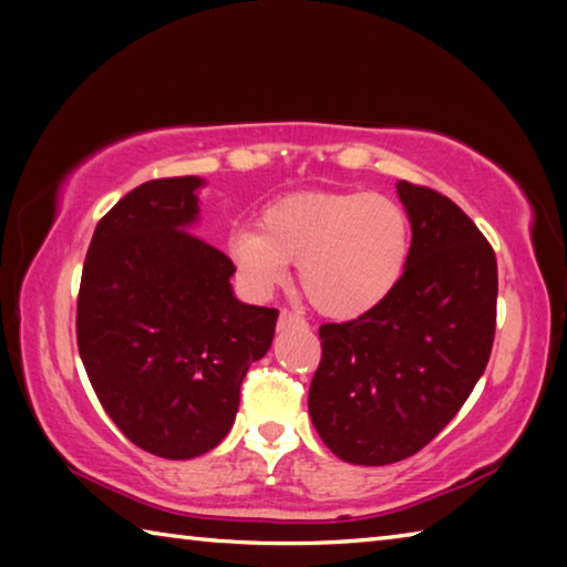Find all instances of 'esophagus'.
<instances>
[{
  "label": "esophagus",
  "mask_w": 567,
  "mask_h": 567,
  "mask_svg": "<svg viewBox=\"0 0 567 567\" xmlns=\"http://www.w3.org/2000/svg\"><path fill=\"white\" fill-rule=\"evenodd\" d=\"M277 324H280V328H302L305 320H302L297 312L282 310V312H280V322H277Z\"/></svg>",
  "instance_id": "obj_1"
}]
</instances>
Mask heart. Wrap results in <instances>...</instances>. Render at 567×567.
Listing matches in <instances>:
<instances>
[{"instance_id":"obj_1","label":"heart","mask_w":567,"mask_h":567,"mask_svg":"<svg viewBox=\"0 0 567 567\" xmlns=\"http://www.w3.org/2000/svg\"><path fill=\"white\" fill-rule=\"evenodd\" d=\"M412 223L392 197L368 192H297L277 199L260 229L237 227L227 255L239 282L257 297L300 265L305 300L324 318L370 312L400 285L410 260Z\"/></svg>"}]
</instances>
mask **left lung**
<instances>
[{"instance_id":"1","label":"left lung","mask_w":567,"mask_h":567,"mask_svg":"<svg viewBox=\"0 0 567 567\" xmlns=\"http://www.w3.org/2000/svg\"><path fill=\"white\" fill-rule=\"evenodd\" d=\"M412 223L410 260L385 302L320 324L312 425L352 465L400 463L437 437L491 360L497 262L453 199L398 182Z\"/></svg>"}]
</instances>
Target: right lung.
Listing matches in <instances>:
<instances>
[{
	"mask_svg": "<svg viewBox=\"0 0 567 567\" xmlns=\"http://www.w3.org/2000/svg\"><path fill=\"white\" fill-rule=\"evenodd\" d=\"M199 177L150 179L104 215L76 297V348L102 408L145 453L189 460L233 427L277 310L239 302L225 252L189 233Z\"/></svg>",
	"mask_w": 567,
	"mask_h": 567,
	"instance_id": "right-lung-1",
	"label": "right lung"
}]
</instances>
